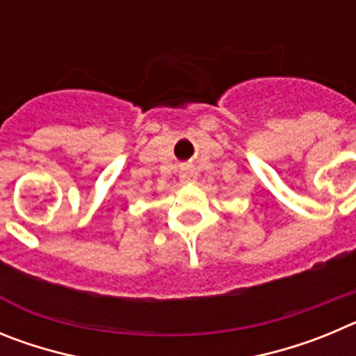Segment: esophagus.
Listing matches in <instances>:
<instances>
[{
	"label": "esophagus",
	"instance_id": "34e87169",
	"mask_svg": "<svg viewBox=\"0 0 356 356\" xmlns=\"http://www.w3.org/2000/svg\"><path fill=\"white\" fill-rule=\"evenodd\" d=\"M197 178L196 171L193 168H184L180 172V181L181 184H194Z\"/></svg>",
	"mask_w": 356,
	"mask_h": 356
}]
</instances>
